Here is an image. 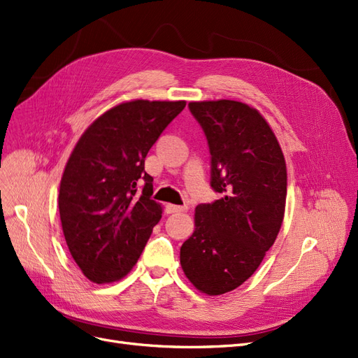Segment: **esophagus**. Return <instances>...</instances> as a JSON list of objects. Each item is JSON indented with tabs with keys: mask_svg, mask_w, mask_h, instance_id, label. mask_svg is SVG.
Masks as SVG:
<instances>
[{
	"mask_svg": "<svg viewBox=\"0 0 358 358\" xmlns=\"http://www.w3.org/2000/svg\"><path fill=\"white\" fill-rule=\"evenodd\" d=\"M186 206H178V205H166V213L168 214H176V213H182V210H186Z\"/></svg>",
	"mask_w": 358,
	"mask_h": 358,
	"instance_id": "1",
	"label": "esophagus"
}]
</instances>
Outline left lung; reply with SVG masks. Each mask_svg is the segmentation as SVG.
Listing matches in <instances>:
<instances>
[{"mask_svg": "<svg viewBox=\"0 0 358 358\" xmlns=\"http://www.w3.org/2000/svg\"><path fill=\"white\" fill-rule=\"evenodd\" d=\"M210 152V186L221 199L197 205L194 231L180 249L181 268L209 296L252 275L280 231L287 174L279 141L264 116L234 100L190 101Z\"/></svg>", "mask_w": 358, "mask_h": 358, "instance_id": "8db88e82", "label": "left lung"}]
</instances>
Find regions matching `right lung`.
Masks as SVG:
<instances>
[{
  "mask_svg": "<svg viewBox=\"0 0 358 358\" xmlns=\"http://www.w3.org/2000/svg\"><path fill=\"white\" fill-rule=\"evenodd\" d=\"M184 108V100L121 103L75 144L60 181L59 210L69 252L88 280L112 283L136 266L162 217L144 159Z\"/></svg>",
  "mask_w": 358,
  "mask_h": 358,
  "instance_id": "1",
  "label": "right lung"
}]
</instances>
